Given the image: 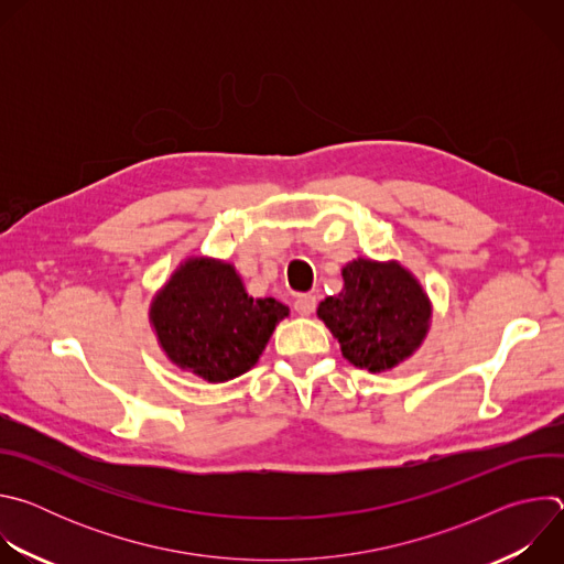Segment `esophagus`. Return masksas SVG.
<instances>
[{"label":"esophagus","mask_w":564,"mask_h":564,"mask_svg":"<svg viewBox=\"0 0 564 564\" xmlns=\"http://www.w3.org/2000/svg\"><path fill=\"white\" fill-rule=\"evenodd\" d=\"M314 307H316V296L314 294H299L296 301H294V310L301 316H310L314 312Z\"/></svg>","instance_id":"34e87169"}]
</instances>
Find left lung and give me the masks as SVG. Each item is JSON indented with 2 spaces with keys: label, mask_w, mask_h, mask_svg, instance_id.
<instances>
[{
  "label": "left lung",
  "mask_w": 564,
  "mask_h": 564,
  "mask_svg": "<svg viewBox=\"0 0 564 564\" xmlns=\"http://www.w3.org/2000/svg\"><path fill=\"white\" fill-rule=\"evenodd\" d=\"M341 276V292L316 307L341 355L370 372L390 370L413 357L433 318V303L415 274L399 261L359 257L344 265Z\"/></svg>",
  "instance_id": "1"
}]
</instances>
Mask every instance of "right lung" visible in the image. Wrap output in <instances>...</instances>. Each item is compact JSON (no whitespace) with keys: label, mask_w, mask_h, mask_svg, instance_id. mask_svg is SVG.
Here are the masks:
<instances>
[{"label":"right lung","mask_w":564,"mask_h":564,"mask_svg":"<svg viewBox=\"0 0 564 564\" xmlns=\"http://www.w3.org/2000/svg\"><path fill=\"white\" fill-rule=\"evenodd\" d=\"M290 307L272 296L252 299L236 268L189 257L149 305V324L167 359L209 383L257 366Z\"/></svg>","instance_id":"right-lung-1"}]
</instances>
